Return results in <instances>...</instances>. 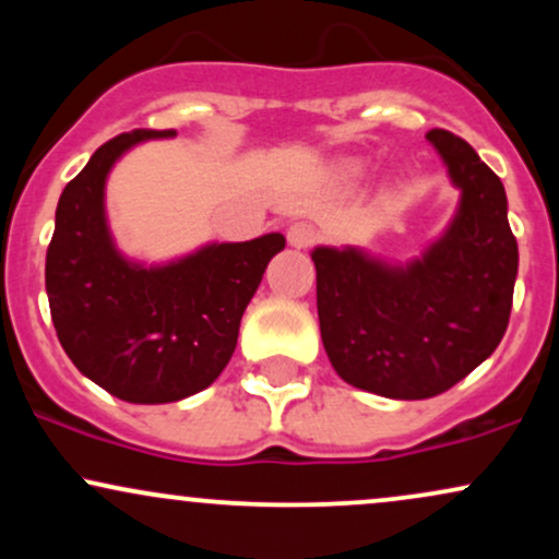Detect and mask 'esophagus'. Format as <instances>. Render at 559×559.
<instances>
[{"mask_svg": "<svg viewBox=\"0 0 559 559\" xmlns=\"http://www.w3.org/2000/svg\"><path fill=\"white\" fill-rule=\"evenodd\" d=\"M286 236H288V243L297 249H307L318 241V230L312 228L310 223H294V226L288 228Z\"/></svg>", "mask_w": 559, "mask_h": 559, "instance_id": "34e87169", "label": "esophagus"}]
</instances>
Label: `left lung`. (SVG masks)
I'll list each match as a JSON object with an SVG mask.
<instances>
[{
  "label": "left lung",
  "mask_w": 559,
  "mask_h": 559,
  "mask_svg": "<svg viewBox=\"0 0 559 559\" xmlns=\"http://www.w3.org/2000/svg\"><path fill=\"white\" fill-rule=\"evenodd\" d=\"M426 139L463 191L452 226L420 260L391 267L357 249L318 247L320 336L336 373L389 400H428L502 342L518 275L504 186L465 139Z\"/></svg>",
  "instance_id": "1"
}]
</instances>
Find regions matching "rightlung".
Segmentation results:
<instances>
[{"mask_svg": "<svg viewBox=\"0 0 559 559\" xmlns=\"http://www.w3.org/2000/svg\"><path fill=\"white\" fill-rule=\"evenodd\" d=\"M173 128H136L94 152L57 202L47 249V297L66 355L96 386L133 404L178 402L223 373L241 316L258 292L281 234L210 243L159 267L115 249L105 221V178L115 159Z\"/></svg>", "mask_w": 559, "mask_h": 559, "instance_id": "1", "label": "right lung"}]
</instances>
